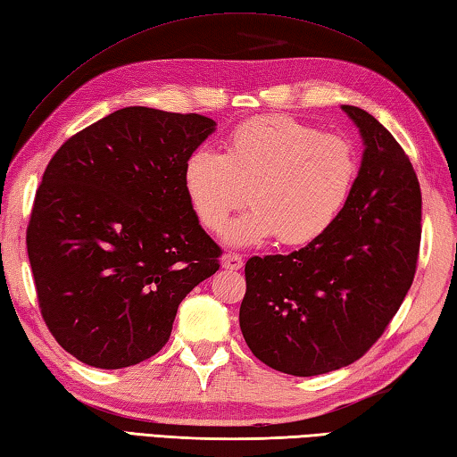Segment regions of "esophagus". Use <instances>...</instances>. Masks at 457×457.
Listing matches in <instances>:
<instances>
[{
  "label": "esophagus",
  "instance_id": "esophagus-1",
  "mask_svg": "<svg viewBox=\"0 0 457 457\" xmlns=\"http://www.w3.org/2000/svg\"><path fill=\"white\" fill-rule=\"evenodd\" d=\"M221 265L226 270H239L244 265V260L239 253H226L221 257Z\"/></svg>",
  "mask_w": 457,
  "mask_h": 457
}]
</instances>
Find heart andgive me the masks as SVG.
Wrapping results in <instances>:
<instances>
[{"mask_svg":"<svg viewBox=\"0 0 457 457\" xmlns=\"http://www.w3.org/2000/svg\"><path fill=\"white\" fill-rule=\"evenodd\" d=\"M358 160L350 142L287 115H265L237 126L223 152L197 147L184 163V192L197 221L221 231L231 213L253 207L226 231L239 247L279 237L305 245L334 226L350 197Z\"/></svg>","mask_w":457,"mask_h":457,"instance_id":"b5f03b06","label":"heart"}]
</instances>
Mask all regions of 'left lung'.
Wrapping results in <instances>:
<instances>
[{"label": "left lung", "mask_w": 457, "mask_h": 457, "mask_svg": "<svg viewBox=\"0 0 457 457\" xmlns=\"http://www.w3.org/2000/svg\"><path fill=\"white\" fill-rule=\"evenodd\" d=\"M363 155L326 234L289 255L250 257L239 328L252 353L289 376H320L360 360L400 310L416 273L421 194L402 145L355 105Z\"/></svg>", "instance_id": "8db88e82"}]
</instances>
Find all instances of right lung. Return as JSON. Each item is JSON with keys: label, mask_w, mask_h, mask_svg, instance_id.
<instances>
[{"label": "right lung", "mask_w": 457, "mask_h": 457, "mask_svg": "<svg viewBox=\"0 0 457 457\" xmlns=\"http://www.w3.org/2000/svg\"><path fill=\"white\" fill-rule=\"evenodd\" d=\"M213 131L205 115L123 107L47 163L26 244L41 315L73 358L102 370L152 358L181 300L220 270L181 181Z\"/></svg>", "instance_id": "right-lung-1"}]
</instances>
